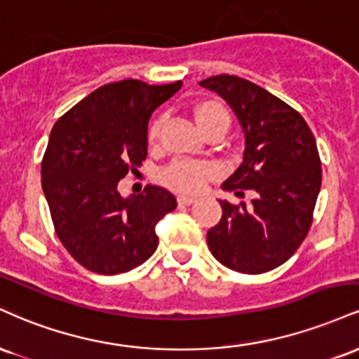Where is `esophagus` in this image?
<instances>
[{"label":"esophagus","instance_id":"esophagus-1","mask_svg":"<svg viewBox=\"0 0 359 359\" xmlns=\"http://www.w3.org/2000/svg\"><path fill=\"white\" fill-rule=\"evenodd\" d=\"M196 201L195 196H188V195H178V203L180 205H193Z\"/></svg>","mask_w":359,"mask_h":359}]
</instances>
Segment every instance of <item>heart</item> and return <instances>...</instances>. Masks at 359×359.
Masks as SVG:
<instances>
[{"label":"heart","instance_id":"obj_1","mask_svg":"<svg viewBox=\"0 0 359 359\" xmlns=\"http://www.w3.org/2000/svg\"><path fill=\"white\" fill-rule=\"evenodd\" d=\"M195 119L201 130H206L213 126H225L229 128V112L220 102L215 100H205L198 104L195 109ZM164 117L159 116L151 122L149 126V141L154 142L159 136ZM217 175V166L206 161H189V159H178L172 161L170 166L164 168L161 172V180L168 187L180 189V191H200L203 188L205 181L213 178Z\"/></svg>","mask_w":359,"mask_h":359}]
</instances>
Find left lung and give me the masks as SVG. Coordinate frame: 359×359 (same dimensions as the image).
<instances>
[{"instance_id": "left-lung-1", "label": "left lung", "mask_w": 359, "mask_h": 359, "mask_svg": "<svg viewBox=\"0 0 359 359\" xmlns=\"http://www.w3.org/2000/svg\"><path fill=\"white\" fill-rule=\"evenodd\" d=\"M200 86L230 105L245 137L243 161L222 188L257 195L250 208L218 200L210 252L231 271L269 272L292 257L313 223L323 176L316 139L301 114L245 79L217 75Z\"/></svg>"}]
</instances>
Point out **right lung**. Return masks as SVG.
Here are the masks:
<instances>
[{
	"instance_id": "obj_1",
	"label": "right lung",
	"mask_w": 359,
	"mask_h": 359,
	"mask_svg": "<svg viewBox=\"0 0 359 359\" xmlns=\"http://www.w3.org/2000/svg\"><path fill=\"white\" fill-rule=\"evenodd\" d=\"M183 82L147 86L121 80L97 88L55 122L41 188L55 231L80 265L114 276L146 262L158 248L156 225L176 208L161 187L121 196L119 181L147 156L151 114Z\"/></svg>"
}]
</instances>
